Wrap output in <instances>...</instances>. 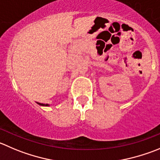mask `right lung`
Instances as JSON below:
<instances>
[{"label":"right lung","mask_w":160,"mask_h":160,"mask_svg":"<svg viewBox=\"0 0 160 160\" xmlns=\"http://www.w3.org/2000/svg\"><path fill=\"white\" fill-rule=\"evenodd\" d=\"M37 104H38L39 105H41V106H50V105H48V104H43V103H38L37 102Z\"/></svg>","instance_id":"1"}]
</instances>
